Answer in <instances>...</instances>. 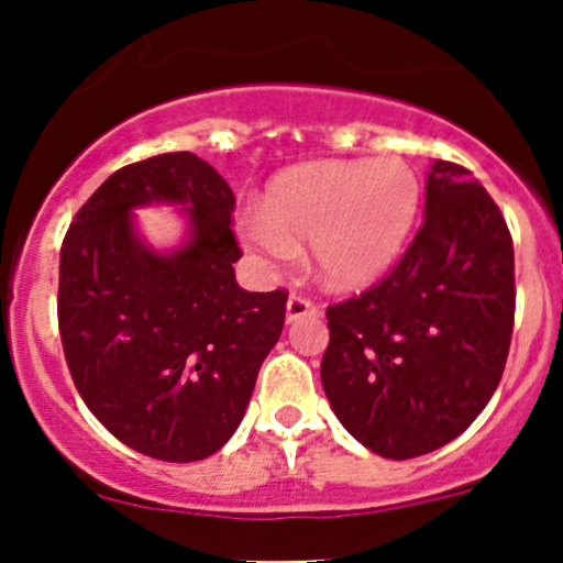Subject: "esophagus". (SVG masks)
<instances>
[{
  "label": "esophagus",
  "instance_id": "esophagus-1",
  "mask_svg": "<svg viewBox=\"0 0 563 563\" xmlns=\"http://www.w3.org/2000/svg\"><path fill=\"white\" fill-rule=\"evenodd\" d=\"M318 307L316 301L301 297V294H291L288 297V305H286V318L288 321H299V318H307V316H316Z\"/></svg>",
  "mask_w": 563,
  "mask_h": 563
}]
</instances>
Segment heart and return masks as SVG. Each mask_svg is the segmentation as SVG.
<instances>
[{"label": "heart", "mask_w": 563, "mask_h": 563, "mask_svg": "<svg viewBox=\"0 0 563 563\" xmlns=\"http://www.w3.org/2000/svg\"><path fill=\"white\" fill-rule=\"evenodd\" d=\"M421 186L401 158L312 162L269 183L262 216L240 234L269 264L291 262L310 240L316 272L331 288H364L399 258L418 212Z\"/></svg>", "instance_id": "heart-1"}]
</instances>
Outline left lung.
I'll return each mask as SVG.
<instances>
[{"mask_svg": "<svg viewBox=\"0 0 563 563\" xmlns=\"http://www.w3.org/2000/svg\"><path fill=\"white\" fill-rule=\"evenodd\" d=\"M331 410L383 459L455 440L494 396L516 323V253L499 205L461 164L434 162L426 218L383 280L327 307Z\"/></svg>", "mask_w": 563, "mask_h": 563, "instance_id": "8db88e82", "label": "left lung"}]
</instances>
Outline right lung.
<instances>
[{"mask_svg": "<svg viewBox=\"0 0 563 563\" xmlns=\"http://www.w3.org/2000/svg\"><path fill=\"white\" fill-rule=\"evenodd\" d=\"M183 201L192 242L147 252L128 210ZM234 194L188 151L112 173L62 242L58 331L75 388L123 445L188 464L221 451L240 426L266 353L286 321V288L242 291Z\"/></svg>", "mask_w": 563, "mask_h": 563, "instance_id": "right-lung-1", "label": "right lung"}]
</instances>
